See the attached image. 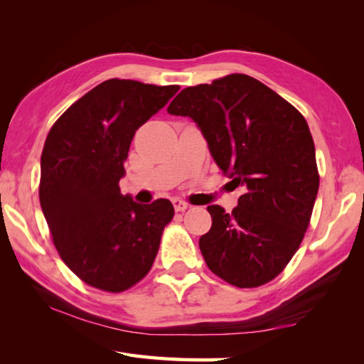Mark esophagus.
Instances as JSON below:
<instances>
[{
	"instance_id": "1",
	"label": "esophagus",
	"mask_w": 364,
	"mask_h": 364,
	"mask_svg": "<svg viewBox=\"0 0 364 364\" xmlns=\"http://www.w3.org/2000/svg\"><path fill=\"white\" fill-rule=\"evenodd\" d=\"M172 203H173L175 211H186L189 208V205L186 202H183V200H180V198H173Z\"/></svg>"
}]
</instances>
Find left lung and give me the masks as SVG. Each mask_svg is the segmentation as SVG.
I'll list each match as a JSON object with an SVG mask.
<instances>
[{
	"mask_svg": "<svg viewBox=\"0 0 364 364\" xmlns=\"http://www.w3.org/2000/svg\"><path fill=\"white\" fill-rule=\"evenodd\" d=\"M167 112L194 120L215 164L245 188L230 214L208 206L213 225L198 242L208 267L237 288L274 280L297 252L319 189L304 115L242 73L183 89Z\"/></svg>",
	"mask_w": 364,
	"mask_h": 364,
	"instance_id": "8db88e82",
	"label": "left lung"
}]
</instances>
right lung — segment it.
Masks as SVG:
<instances>
[{
	"label": "right lung",
	"instance_id": "right-lung-1",
	"mask_svg": "<svg viewBox=\"0 0 364 364\" xmlns=\"http://www.w3.org/2000/svg\"><path fill=\"white\" fill-rule=\"evenodd\" d=\"M178 86L107 80L51 127L41 158L38 198L59 257L84 283L122 292L149 274L173 218L166 198L122 196L119 181L136 129Z\"/></svg>",
	"mask_w": 364,
	"mask_h": 364
}]
</instances>
